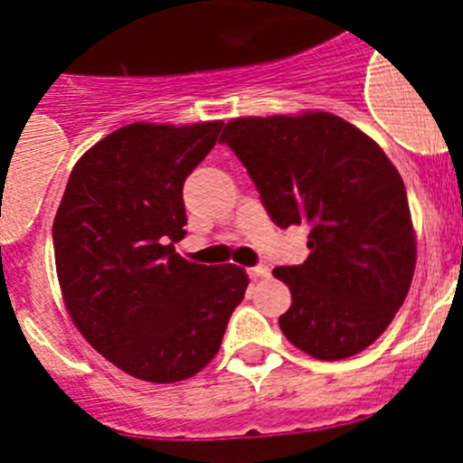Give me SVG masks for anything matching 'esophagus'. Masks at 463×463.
Segmentation results:
<instances>
[{
	"instance_id": "34e87169",
	"label": "esophagus",
	"mask_w": 463,
	"mask_h": 463,
	"mask_svg": "<svg viewBox=\"0 0 463 463\" xmlns=\"http://www.w3.org/2000/svg\"><path fill=\"white\" fill-rule=\"evenodd\" d=\"M248 273H250L252 280H264V278L271 276V271H269V267H252Z\"/></svg>"
}]
</instances>
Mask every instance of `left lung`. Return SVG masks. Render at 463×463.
Here are the masks:
<instances>
[{
	"label": "left lung",
	"mask_w": 463,
	"mask_h": 463,
	"mask_svg": "<svg viewBox=\"0 0 463 463\" xmlns=\"http://www.w3.org/2000/svg\"><path fill=\"white\" fill-rule=\"evenodd\" d=\"M220 141L243 162L273 222L310 232L308 260L273 269L292 292L282 334L325 362L362 353L394 320L415 273L396 166L373 138L325 110L236 118Z\"/></svg>",
	"instance_id": "1"
}]
</instances>
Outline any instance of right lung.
I'll list each match as a JSON object with an SVG mask.
<instances>
[{"instance_id":"1","label":"right lung","mask_w":463,"mask_h":463,"mask_svg":"<svg viewBox=\"0 0 463 463\" xmlns=\"http://www.w3.org/2000/svg\"><path fill=\"white\" fill-rule=\"evenodd\" d=\"M222 122L116 129L76 162L52 222L64 306L85 341L148 383L192 378L220 350L248 273L203 267L174 245L185 236L183 183Z\"/></svg>"}]
</instances>
